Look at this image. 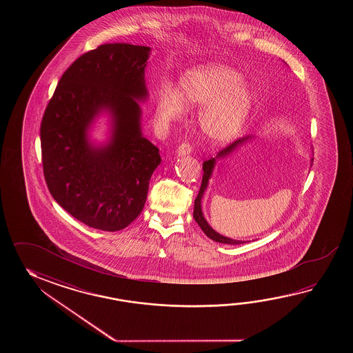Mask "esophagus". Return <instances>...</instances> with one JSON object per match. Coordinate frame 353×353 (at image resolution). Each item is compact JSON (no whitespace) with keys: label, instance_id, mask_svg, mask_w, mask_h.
Masks as SVG:
<instances>
[{"label":"esophagus","instance_id":"esophagus-1","mask_svg":"<svg viewBox=\"0 0 353 353\" xmlns=\"http://www.w3.org/2000/svg\"><path fill=\"white\" fill-rule=\"evenodd\" d=\"M178 155L179 157H187L190 152H192V146L189 143H181L179 148H178Z\"/></svg>","mask_w":353,"mask_h":353}]
</instances>
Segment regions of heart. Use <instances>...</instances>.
Wrapping results in <instances>:
<instances>
[{
    "label": "heart",
    "mask_w": 353,
    "mask_h": 353,
    "mask_svg": "<svg viewBox=\"0 0 353 353\" xmlns=\"http://www.w3.org/2000/svg\"><path fill=\"white\" fill-rule=\"evenodd\" d=\"M254 105V90L240 73L223 64H204L184 73L179 90H159L157 117L169 126L185 114L187 107L202 105L198 126L212 143H225L239 135Z\"/></svg>",
    "instance_id": "obj_1"
}]
</instances>
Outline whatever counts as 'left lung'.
<instances>
[{"mask_svg":"<svg viewBox=\"0 0 353 353\" xmlns=\"http://www.w3.org/2000/svg\"><path fill=\"white\" fill-rule=\"evenodd\" d=\"M252 140H254V136L242 137L240 140H237V141L231 143L228 148H225L223 150L219 151L216 158L210 159V160H207V161L203 163V172H204V174H203L202 185H201V189H199L198 196L195 198L193 216H194L195 222L202 228V231L205 233V236L210 237V240L216 241V242H219V243H225V245H241V243H245V241L233 240V239H230V237H225V236L218 233L217 231H214V230L210 227V223L207 222V219L204 218V214H203V195H204L207 188H208L210 179L212 178V175H213L214 168L217 165L218 161L230 158L234 152L241 150L242 146H246V145L251 143ZM312 164H313V159H310V166H312Z\"/></svg>","mask_w":353,"mask_h":353,"instance_id":"8db88e82","label":"left lung"}]
</instances>
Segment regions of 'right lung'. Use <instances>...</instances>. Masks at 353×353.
I'll use <instances>...</instances> for the list:
<instances>
[{
    "label": "right lung",
    "mask_w": 353,
    "mask_h": 353,
    "mask_svg": "<svg viewBox=\"0 0 353 353\" xmlns=\"http://www.w3.org/2000/svg\"><path fill=\"white\" fill-rule=\"evenodd\" d=\"M149 46L110 43L83 54L61 75L40 128L46 184L84 225L114 232L143 208L159 149L143 134ZM108 119L103 142L91 132Z\"/></svg>",
    "instance_id": "right-lung-1"
}]
</instances>
